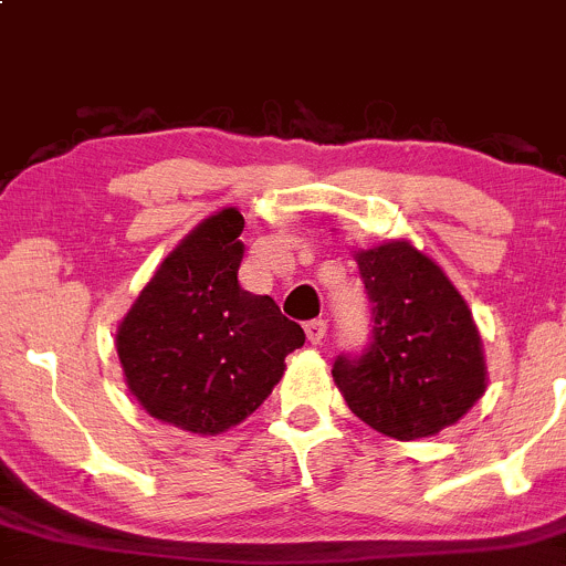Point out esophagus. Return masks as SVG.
<instances>
[{
	"instance_id": "1",
	"label": "esophagus",
	"mask_w": 566,
	"mask_h": 566,
	"mask_svg": "<svg viewBox=\"0 0 566 566\" xmlns=\"http://www.w3.org/2000/svg\"><path fill=\"white\" fill-rule=\"evenodd\" d=\"M305 335H307V340L313 343V346H318V343H322L324 335H326L324 318H313V322H307L305 324Z\"/></svg>"
}]
</instances>
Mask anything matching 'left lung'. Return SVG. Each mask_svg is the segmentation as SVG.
<instances>
[{
    "label": "left lung",
    "instance_id": "obj_1",
    "mask_svg": "<svg viewBox=\"0 0 566 566\" xmlns=\"http://www.w3.org/2000/svg\"><path fill=\"white\" fill-rule=\"evenodd\" d=\"M357 264L373 332L359 357L335 359L337 389L378 433L436 436L485 392L482 337L469 305L444 270L406 240L357 250Z\"/></svg>",
    "mask_w": 566,
    "mask_h": 566
}]
</instances>
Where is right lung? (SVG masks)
<instances>
[{
    "label": "right lung",
    "mask_w": 566,
    "mask_h": 566,
    "mask_svg": "<svg viewBox=\"0 0 566 566\" xmlns=\"http://www.w3.org/2000/svg\"><path fill=\"white\" fill-rule=\"evenodd\" d=\"M244 218L226 207L196 226L136 296L116 329L127 389L149 417L198 436L240 424L305 343L272 296L244 291Z\"/></svg>",
    "instance_id": "add662e5"
}]
</instances>
